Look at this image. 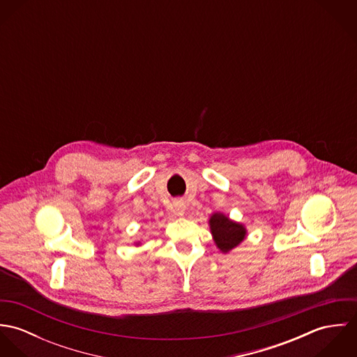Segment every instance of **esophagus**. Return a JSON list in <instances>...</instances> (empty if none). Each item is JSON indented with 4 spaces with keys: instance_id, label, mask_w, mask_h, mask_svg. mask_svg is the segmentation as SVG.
Returning <instances> with one entry per match:
<instances>
[{
    "instance_id": "obj_1",
    "label": "esophagus",
    "mask_w": 357,
    "mask_h": 357,
    "mask_svg": "<svg viewBox=\"0 0 357 357\" xmlns=\"http://www.w3.org/2000/svg\"><path fill=\"white\" fill-rule=\"evenodd\" d=\"M173 206H174V211L178 215H184V213H185V202L184 201H176Z\"/></svg>"
}]
</instances>
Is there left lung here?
Returning a JSON list of instances; mask_svg holds the SVG:
<instances>
[{
    "label": "left lung",
    "mask_w": 357,
    "mask_h": 357,
    "mask_svg": "<svg viewBox=\"0 0 357 357\" xmlns=\"http://www.w3.org/2000/svg\"><path fill=\"white\" fill-rule=\"evenodd\" d=\"M213 241L221 253H229L238 248L246 238L248 229L222 213L211 214L208 220Z\"/></svg>",
    "instance_id": "1"
}]
</instances>
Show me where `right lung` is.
Returning <instances> with one entry per match:
<instances>
[{
  "label": "right lung",
  "mask_w": 357,
  "mask_h": 357,
  "mask_svg": "<svg viewBox=\"0 0 357 357\" xmlns=\"http://www.w3.org/2000/svg\"><path fill=\"white\" fill-rule=\"evenodd\" d=\"M136 245H139V243H136Z\"/></svg>",
  "instance_id": "1"
}]
</instances>
